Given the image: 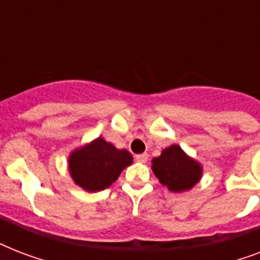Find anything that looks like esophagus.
<instances>
[{"mask_svg":"<svg viewBox=\"0 0 260 260\" xmlns=\"http://www.w3.org/2000/svg\"><path fill=\"white\" fill-rule=\"evenodd\" d=\"M135 159L140 163H146L148 160V154H140V155H136Z\"/></svg>","mask_w":260,"mask_h":260,"instance_id":"1","label":"esophagus"}]
</instances>
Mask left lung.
Here are the masks:
<instances>
[{"mask_svg": "<svg viewBox=\"0 0 260 260\" xmlns=\"http://www.w3.org/2000/svg\"><path fill=\"white\" fill-rule=\"evenodd\" d=\"M152 171L163 186L171 191L191 189L201 178V166L190 159L177 144L162 151L152 160Z\"/></svg>", "mask_w": 260, "mask_h": 260, "instance_id": "left-lung-1", "label": "left lung"}]
</instances>
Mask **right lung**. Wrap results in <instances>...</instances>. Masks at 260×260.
Returning a JSON list of instances; mask_svg holds the SVG:
<instances>
[{
  "instance_id": "right-lung-1",
  "label": "right lung",
  "mask_w": 260,
  "mask_h": 260,
  "mask_svg": "<svg viewBox=\"0 0 260 260\" xmlns=\"http://www.w3.org/2000/svg\"><path fill=\"white\" fill-rule=\"evenodd\" d=\"M134 158L126 150L98 138L93 143L74 151L69 159L74 182L87 191H100L110 186Z\"/></svg>"
}]
</instances>
